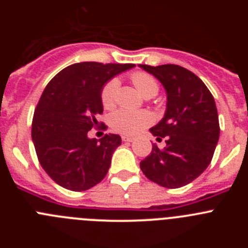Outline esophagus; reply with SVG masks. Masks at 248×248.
I'll return each instance as SVG.
<instances>
[{
    "label": "esophagus",
    "mask_w": 248,
    "mask_h": 248,
    "mask_svg": "<svg viewBox=\"0 0 248 248\" xmlns=\"http://www.w3.org/2000/svg\"><path fill=\"white\" fill-rule=\"evenodd\" d=\"M122 140H123V141H128V143H131V141H133V140H134V138L126 137V135H123V137H122Z\"/></svg>",
    "instance_id": "obj_1"
}]
</instances>
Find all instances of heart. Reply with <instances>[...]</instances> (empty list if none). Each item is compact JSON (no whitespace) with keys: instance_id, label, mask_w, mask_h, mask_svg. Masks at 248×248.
Returning a JSON list of instances; mask_svg holds the SVG:
<instances>
[{"instance_id":"1","label":"heart","mask_w":248,"mask_h":248,"mask_svg":"<svg viewBox=\"0 0 248 248\" xmlns=\"http://www.w3.org/2000/svg\"><path fill=\"white\" fill-rule=\"evenodd\" d=\"M131 82L140 94L145 98L156 95L159 92V83L155 77L145 72H135L130 77ZM119 80L113 78L105 83L100 93L102 104L105 109H113L117 104ZM153 123V115L149 111H129L118 110L110 117V126L114 131L123 135H137Z\"/></svg>"}]
</instances>
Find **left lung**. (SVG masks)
<instances>
[{
    "label": "left lung",
    "mask_w": 248,
    "mask_h": 248,
    "mask_svg": "<svg viewBox=\"0 0 248 248\" xmlns=\"http://www.w3.org/2000/svg\"><path fill=\"white\" fill-rule=\"evenodd\" d=\"M155 76L168 94L165 117L150 129L166 146L153 145L140 161L149 180L168 189L185 186L200 176L211 163L220 138L218 114L211 92L196 74L176 64L151 67L140 64Z\"/></svg>",
    "instance_id": "left-lung-1"
}]
</instances>
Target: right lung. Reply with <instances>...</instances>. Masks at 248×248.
I'll return each mask as SVG.
<instances>
[{
    "label": "right lung",
    "mask_w": 248,
    "mask_h": 248,
    "mask_svg": "<svg viewBox=\"0 0 248 248\" xmlns=\"http://www.w3.org/2000/svg\"><path fill=\"white\" fill-rule=\"evenodd\" d=\"M133 67L130 63H76L54 76L43 91L34 109L32 140L43 170L64 189L85 191L108 172L122 138L109 133L99 140L89 139L88 131L99 124L103 85Z\"/></svg>",
    "instance_id": "1"
}]
</instances>
